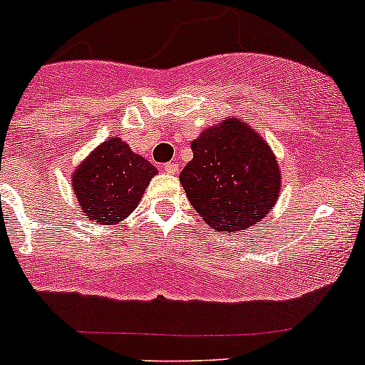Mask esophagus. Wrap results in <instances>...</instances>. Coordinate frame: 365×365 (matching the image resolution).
I'll use <instances>...</instances> for the list:
<instances>
[{"label": "esophagus", "mask_w": 365, "mask_h": 365, "mask_svg": "<svg viewBox=\"0 0 365 365\" xmlns=\"http://www.w3.org/2000/svg\"><path fill=\"white\" fill-rule=\"evenodd\" d=\"M162 169H164L168 175H176V173H178V164H176V162H168V164L162 165Z\"/></svg>", "instance_id": "esophagus-1"}]
</instances>
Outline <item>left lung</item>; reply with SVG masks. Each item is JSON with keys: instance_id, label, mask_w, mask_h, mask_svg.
<instances>
[{"instance_id": "obj_1", "label": "left lung", "mask_w": 365, "mask_h": 365, "mask_svg": "<svg viewBox=\"0 0 365 365\" xmlns=\"http://www.w3.org/2000/svg\"><path fill=\"white\" fill-rule=\"evenodd\" d=\"M192 160L180 173L192 208L206 226L235 233L274 208L281 173L272 148L238 118L206 128L194 139Z\"/></svg>"}]
</instances>
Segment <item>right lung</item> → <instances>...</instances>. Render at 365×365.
Here are the masks:
<instances>
[{
    "instance_id": "1",
    "label": "right lung",
    "mask_w": 365,
    "mask_h": 365,
    "mask_svg": "<svg viewBox=\"0 0 365 365\" xmlns=\"http://www.w3.org/2000/svg\"><path fill=\"white\" fill-rule=\"evenodd\" d=\"M157 173L120 138L104 141L73 171L72 187L84 219L97 224L127 219Z\"/></svg>"
}]
</instances>
